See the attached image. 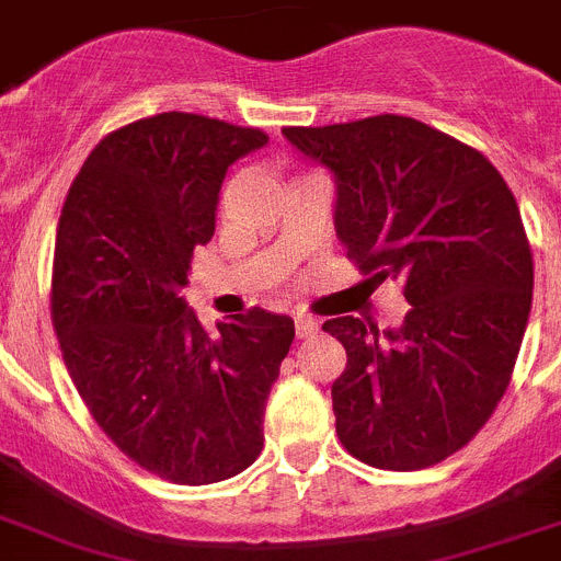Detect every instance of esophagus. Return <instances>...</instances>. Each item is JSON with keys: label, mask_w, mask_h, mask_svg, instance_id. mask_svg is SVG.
Here are the masks:
<instances>
[{"label": "esophagus", "mask_w": 561, "mask_h": 561, "mask_svg": "<svg viewBox=\"0 0 561 561\" xmlns=\"http://www.w3.org/2000/svg\"><path fill=\"white\" fill-rule=\"evenodd\" d=\"M295 331H297V339H311L317 331H320V322H317L314 317L297 314L295 317Z\"/></svg>", "instance_id": "1"}]
</instances>
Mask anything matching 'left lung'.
<instances>
[{
  "mask_svg": "<svg viewBox=\"0 0 561 561\" xmlns=\"http://www.w3.org/2000/svg\"><path fill=\"white\" fill-rule=\"evenodd\" d=\"M336 180L333 225L362 275L403 284L394 331L358 317L322 325L347 351L331 387L347 454L423 470L492 417L531 314L534 261L515 194L495 167L409 116L284 127Z\"/></svg>",
  "mask_w": 561,
  "mask_h": 561,
  "instance_id": "8db88e82",
  "label": "left lung"
}]
</instances>
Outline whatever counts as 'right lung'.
Instances as JSON below:
<instances>
[{
	"mask_svg": "<svg viewBox=\"0 0 561 561\" xmlns=\"http://www.w3.org/2000/svg\"><path fill=\"white\" fill-rule=\"evenodd\" d=\"M270 141L197 113L107 133L60 210L53 325L91 417L125 456L174 484L233 479L264 450V409L295 339L250 308L208 336L180 297L217 228L225 172Z\"/></svg>",
	"mask_w": 561,
	"mask_h": 561,
	"instance_id": "right-lung-1",
	"label": "right lung"
}]
</instances>
